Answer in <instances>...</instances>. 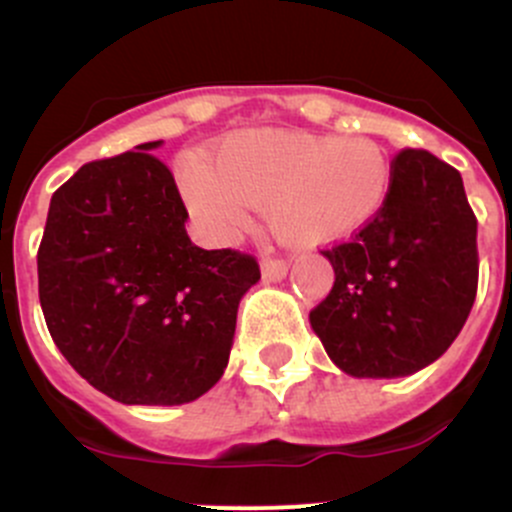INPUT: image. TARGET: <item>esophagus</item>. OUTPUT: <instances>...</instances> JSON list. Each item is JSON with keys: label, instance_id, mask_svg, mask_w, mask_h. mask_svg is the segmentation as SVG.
Segmentation results:
<instances>
[{"label": "esophagus", "instance_id": "1", "mask_svg": "<svg viewBox=\"0 0 512 512\" xmlns=\"http://www.w3.org/2000/svg\"><path fill=\"white\" fill-rule=\"evenodd\" d=\"M287 270L289 262L285 257H265V260H262V277H265L267 282H280L282 277H287Z\"/></svg>", "mask_w": 512, "mask_h": 512}]
</instances>
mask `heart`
Wrapping results in <instances>:
<instances>
[{"label":"heart","mask_w":512,"mask_h":512,"mask_svg":"<svg viewBox=\"0 0 512 512\" xmlns=\"http://www.w3.org/2000/svg\"><path fill=\"white\" fill-rule=\"evenodd\" d=\"M394 168L369 138L304 131L232 133L213 158L185 165L180 193L213 240L227 242L267 205L270 223L299 245L347 240L374 223L389 200Z\"/></svg>","instance_id":"heart-1"}]
</instances>
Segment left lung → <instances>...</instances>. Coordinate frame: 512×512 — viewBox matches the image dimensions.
Instances as JSON below:
<instances>
[{"instance_id": "1", "label": "left lung", "mask_w": 512, "mask_h": 512, "mask_svg": "<svg viewBox=\"0 0 512 512\" xmlns=\"http://www.w3.org/2000/svg\"><path fill=\"white\" fill-rule=\"evenodd\" d=\"M384 210L322 250L334 287L309 312L329 359L352 376L394 379L446 352L478 292V220L463 178L423 148L391 160Z\"/></svg>"}]
</instances>
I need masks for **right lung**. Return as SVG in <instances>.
Here are the masks:
<instances>
[{
  "instance_id": "add662e5",
  "label": "right lung",
  "mask_w": 512,
  "mask_h": 512,
  "mask_svg": "<svg viewBox=\"0 0 512 512\" xmlns=\"http://www.w3.org/2000/svg\"><path fill=\"white\" fill-rule=\"evenodd\" d=\"M158 146L81 165L51 195L36 252L51 339L121 404H188L213 389L237 304L260 280L247 252L190 242L173 173L151 153Z\"/></svg>"
}]
</instances>
